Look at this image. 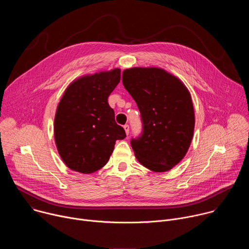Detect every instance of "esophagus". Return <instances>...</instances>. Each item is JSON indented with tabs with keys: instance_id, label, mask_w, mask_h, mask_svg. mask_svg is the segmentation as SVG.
<instances>
[{
	"instance_id": "esophagus-1",
	"label": "esophagus",
	"mask_w": 249,
	"mask_h": 249,
	"mask_svg": "<svg viewBox=\"0 0 249 249\" xmlns=\"http://www.w3.org/2000/svg\"><path fill=\"white\" fill-rule=\"evenodd\" d=\"M124 130L126 135H129V125H124Z\"/></svg>"
}]
</instances>
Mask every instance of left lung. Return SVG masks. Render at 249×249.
<instances>
[{
    "label": "left lung",
    "mask_w": 249,
    "mask_h": 249,
    "mask_svg": "<svg viewBox=\"0 0 249 249\" xmlns=\"http://www.w3.org/2000/svg\"><path fill=\"white\" fill-rule=\"evenodd\" d=\"M122 82L143 122V133L131 141L135 157L152 171H168L185 157L192 141L195 115L189 90L155 67L126 69Z\"/></svg>",
    "instance_id": "left-lung-1"
}]
</instances>
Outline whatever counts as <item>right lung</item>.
<instances>
[{"mask_svg": "<svg viewBox=\"0 0 249 249\" xmlns=\"http://www.w3.org/2000/svg\"><path fill=\"white\" fill-rule=\"evenodd\" d=\"M120 73L116 68L86 75L66 89L57 106L54 138L70 169L85 174L97 171L108 161L115 142L126 137L107 101Z\"/></svg>", "mask_w": 249, "mask_h": 249, "instance_id": "obj_1", "label": "right lung"}]
</instances>
